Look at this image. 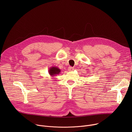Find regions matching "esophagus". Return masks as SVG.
I'll list each match as a JSON object with an SVG mask.
<instances>
[{
	"label": "esophagus",
	"instance_id": "esophagus-1",
	"mask_svg": "<svg viewBox=\"0 0 132 132\" xmlns=\"http://www.w3.org/2000/svg\"><path fill=\"white\" fill-rule=\"evenodd\" d=\"M73 70H74V67H69V68H68V70H69V71H72Z\"/></svg>",
	"mask_w": 132,
	"mask_h": 132
}]
</instances>
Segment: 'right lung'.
Instances as JSON below:
<instances>
[{
    "label": "right lung",
    "instance_id": "add662e5",
    "mask_svg": "<svg viewBox=\"0 0 132 132\" xmlns=\"http://www.w3.org/2000/svg\"><path fill=\"white\" fill-rule=\"evenodd\" d=\"M61 71V70L59 68L55 66L50 67L48 70V73L51 77H54L57 75H59Z\"/></svg>",
    "mask_w": 132,
    "mask_h": 132
}]
</instances>
